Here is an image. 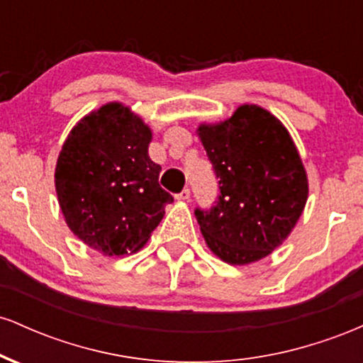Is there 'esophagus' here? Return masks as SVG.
<instances>
[{"mask_svg":"<svg viewBox=\"0 0 363 363\" xmlns=\"http://www.w3.org/2000/svg\"><path fill=\"white\" fill-rule=\"evenodd\" d=\"M176 198L181 199V201H189V199H191V191L186 187V189H182L181 193L176 196Z\"/></svg>","mask_w":363,"mask_h":363,"instance_id":"obj_1","label":"esophagus"}]
</instances>
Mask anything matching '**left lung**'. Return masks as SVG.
I'll return each mask as SVG.
<instances>
[{"label": "left lung", "instance_id": "1", "mask_svg": "<svg viewBox=\"0 0 363 363\" xmlns=\"http://www.w3.org/2000/svg\"><path fill=\"white\" fill-rule=\"evenodd\" d=\"M218 181V201L196 208L208 247L228 264L272 254L301 218L309 184L286 128L272 112L244 104L223 123L198 128Z\"/></svg>", "mask_w": 363, "mask_h": 363}]
</instances>
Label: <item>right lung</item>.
I'll use <instances>...</instances> for the list:
<instances>
[{
    "label": "right lung",
    "instance_id": "right-lung-1",
    "mask_svg": "<svg viewBox=\"0 0 363 363\" xmlns=\"http://www.w3.org/2000/svg\"><path fill=\"white\" fill-rule=\"evenodd\" d=\"M152 129L119 102L90 112L72 129L57 157V201L69 230L104 256L147 244L174 201L148 157Z\"/></svg>",
    "mask_w": 363,
    "mask_h": 363
}]
</instances>
